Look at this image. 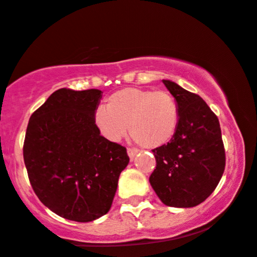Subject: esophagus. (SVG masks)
I'll return each mask as SVG.
<instances>
[{
  "mask_svg": "<svg viewBox=\"0 0 257 257\" xmlns=\"http://www.w3.org/2000/svg\"><path fill=\"white\" fill-rule=\"evenodd\" d=\"M138 153V149H136V148H127V154H128V157H130V159H134L135 158V155H136Z\"/></svg>",
  "mask_w": 257,
  "mask_h": 257,
  "instance_id": "1",
  "label": "esophagus"
}]
</instances>
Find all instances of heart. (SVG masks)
<instances>
[{
    "mask_svg": "<svg viewBox=\"0 0 257 257\" xmlns=\"http://www.w3.org/2000/svg\"><path fill=\"white\" fill-rule=\"evenodd\" d=\"M180 106L170 92L127 87L106 98L105 108L94 113V125L103 137L117 142L127 132L144 148H158L174 137Z\"/></svg>",
    "mask_w": 257,
    "mask_h": 257,
    "instance_id": "obj_1",
    "label": "heart"
}]
</instances>
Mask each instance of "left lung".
I'll list each match as a JSON object with an SVG mask.
<instances>
[{
    "label": "left lung",
    "mask_w": 257,
    "mask_h": 257,
    "mask_svg": "<svg viewBox=\"0 0 257 257\" xmlns=\"http://www.w3.org/2000/svg\"><path fill=\"white\" fill-rule=\"evenodd\" d=\"M163 82L177 100L180 119L171 141L153 149L157 166L149 182L165 205L197 206L215 191L226 166L220 122L200 96Z\"/></svg>",
    "instance_id": "obj_1"
}]
</instances>
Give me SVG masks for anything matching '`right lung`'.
Instances as JSON below:
<instances>
[{"label": "right lung", "mask_w": 257, "mask_h": 257, "mask_svg": "<svg viewBox=\"0 0 257 257\" xmlns=\"http://www.w3.org/2000/svg\"><path fill=\"white\" fill-rule=\"evenodd\" d=\"M102 91L60 88L33 113L23 155L31 187L45 206L66 220L90 222L110 210L125 147L94 125Z\"/></svg>", "instance_id": "1"}]
</instances>
